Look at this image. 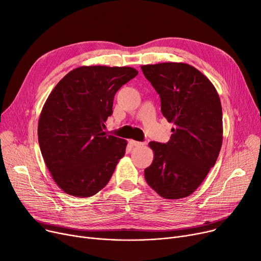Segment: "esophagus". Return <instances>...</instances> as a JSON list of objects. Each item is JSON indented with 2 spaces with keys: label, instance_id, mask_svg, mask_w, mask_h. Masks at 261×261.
I'll use <instances>...</instances> for the list:
<instances>
[{
  "label": "esophagus",
  "instance_id": "1",
  "mask_svg": "<svg viewBox=\"0 0 261 261\" xmlns=\"http://www.w3.org/2000/svg\"><path fill=\"white\" fill-rule=\"evenodd\" d=\"M130 145L133 146V147H139V146H143L145 145V143H142V142H136V141H133V140H130L129 141Z\"/></svg>",
  "mask_w": 261,
  "mask_h": 261
}]
</instances>
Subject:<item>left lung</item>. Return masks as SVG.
Masks as SVG:
<instances>
[{"label":"left lung","mask_w":261,"mask_h":261,"mask_svg":"<svg viewBox=\"0 0 261 261\" xmlns=\"http://www.w3.org/2000/svg\"><path fill=\"white\" fill-rule=\"evenodd\" d=\"M161 98V111L174 128L168 143L150 142L153 161L148 185L165 199L188 197L216 164L222 146V107L211 80L183 62L141 66Z\"/></svg>","instance_id":"8db88e82"}]
</instances>
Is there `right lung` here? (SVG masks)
<instances>
[{"instance_id":"1","label":"right lung","mask_w":261,"mask_h":261,"mask_svg":"<svg viewBox=\"0 0 261 261\" xmlns=\"http://www.w3.org/2000/svg\"><path fill=\"white\" fill-rule=\"evenodd\" d=\"M139 72L130 66H80L48 95L38 122V140L53 180L65 194L91 197L111 179L127 141L102 131L113 99Z\"/></svg>"}]
</instances>
